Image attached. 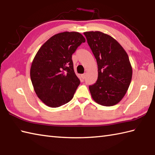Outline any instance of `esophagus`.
I'll return each instance as SVG.
<instances>
[{
  "instance_id": "34e87169",
  "label": "esophagus",
  "mask_w": 155,
  "mask_h": 155,
  "mask_svg": "<svg viewBox=\"0 0 155 155\" xmlns=\"http://www.w3.org/2000/svg\"><path fill=\"white\" fill-rule=\"evenodd\" d=\"M85 75H86V74H82V75H81V78H82V79H84H84L85 78Z\"/></svg>"
}]
</instances>
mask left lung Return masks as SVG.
I'll return each mask as SVG.
<instances>
[{
	"label": "left lung",
	"instance_id": "left-lung-1",
	"mask_svg": "<svg viewBox=\"0 0 155 155\" xmlns=\"http://www.w3.org/2000/svg\"><path fill=\"white\" fill-rule=\"evenodd\" d=\"M87 44L97 61L98 78L89 85L93 99L104 106H113L121 100L132 78L129 56L111 36L99 31L84 32Z\"/></svg>",
	"mask_w": 155,
	"mask_h": 155
}]
</instances>
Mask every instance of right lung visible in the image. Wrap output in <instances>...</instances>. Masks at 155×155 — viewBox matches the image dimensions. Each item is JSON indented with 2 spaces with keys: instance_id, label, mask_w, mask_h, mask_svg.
Returning <instances> with one entry per match:
<instances>
[{
  "instance_id": "1",
  "label": "right lung",
  "mask_w": 155,
  "mask_h": 155,
  "mask_svg": "<svg viewBox=\"0 0 155 155\" xmlns=\"http://www.w3.org/2000/svg\"><path fill=\"white\" fill-rule=\"evenodd\" d=\"M85 38L77 32L51 36L41 46L30 68V78L38 97L50 107H58L73 98L80 80L71 57Z\"/></svg>"
}]
</instances>
